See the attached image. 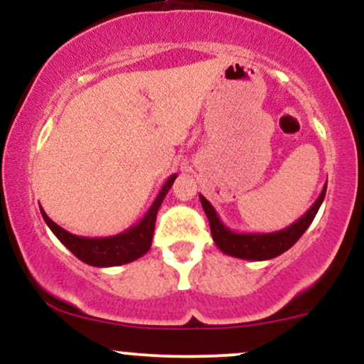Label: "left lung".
I'll use <instances>...</instances> for the list:
<instances>
[{"instance_id":"8db88e82","label":"left lung","mask_w":364,"mask_h":364,"mask_svg":"<svg viewBox=\"0 0 364 364\" xmlns=\"http://www.w3.org/2000/svg\"><path fill=\"white\" fill-rule=\"evenodd\" d=\"M325 191H327V185L323 186L318 198L315 200V203L308 208V212L304 215L299 217L296 223H292L287 228L281 229V231L275 232H236L225 225L220 217L217 215L215 208L212 207V203L208 202L203 195H200V202H202L203 210L208 217V224H210L212 237H214V243L219 246V250L229 257L243 258V260H270V258L279 257L284 252L291 248L299 237L303 236V232L310 228V224L315 219L316 212L321 205L325 198Z\"/></svg>"}]
</instances>
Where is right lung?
I'll return each instance as SVG.
<instances>
[{"mask_svg": "<svg viewBox=\"0 0 364 364\" xmlns=\"http://www.w3.org/2000/svg\"><path fill=\"white\" fill-rule=\"evenodd\" d=\"M176 176L178 174H173V176L168 178V181H166L161 190H159L152 205L149 207V210L145 212V215L141 217L139 223L116 236L85 237L72 235V232H68L66 229H63L61 225H58L54 220L49 219L43 207H39L41 214H43V219L46 220V224L49 225V229L54 232V236H56L58 240H60L61 243L78 258V260H82L83 263L92 267L124 265V263H129L136 260V258L144 257V255L150 250L154 228H156L157 210L159 207H161L164 196L168 195L169 188L173 186Z\"/></svg>", "mask_w": 364, "mask_h": 364, "instance_id": "obj_1", "label": "right lung"}]
</instances>
